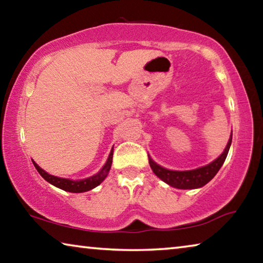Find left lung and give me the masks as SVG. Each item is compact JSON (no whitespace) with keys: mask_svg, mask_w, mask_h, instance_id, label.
I'll return each instance as SVG.
<instances>
[{"mask_svg":"<svg viewBox=\"0 0 263 263\" xmlns=\"http://www.w3.org/2000/svg\"><path fill=\"white\" fill-rule=\"evenodd\" d=\"M231 142H232V132H231V138L229 139L228 145L221 153L220 157H218L215 161L206 164V166L194 169V171H169V169L163 168L159 164L155 163L152 159L148 158L149 166L159 179H161L167 184L174 186L177 189H196L201 188L205 185L209 181H211L215 175L219 171L220 167L224 163L226 157H228Z\"/></svg>","mask_w":263,"mask_h":263,"instance_id":"8db88e82","label":"left lung"}]
</instances>
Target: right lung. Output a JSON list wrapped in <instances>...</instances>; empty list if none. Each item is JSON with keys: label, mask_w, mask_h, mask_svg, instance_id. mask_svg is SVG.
<instances>
[{"label": "right lung", "mask_w": 263, "mask_h": 263, "mask_svg": "<svg viewBox=\"0 0 263 263\" xmlns=\"http://www.w3.org/2000/svg\"><path fill=\"white\" fill-rule=\"evenodd\" d=\"M112 154H114L112 149H111L110 155L108 158V161H106V163L104 164V167L101 169L100 173H97V174L94 176L88 177V179L80 180V181H72L68 179H61V177L50 175V174H47L45 171H43V169L39 167L34 161H32V162L39 174H41L43 179H45L48 183L55 185V186H58V188H60L65 191H69V193H84V191L94 189L95 186L99 185L101 182L105 179L110 171V168H111V163H112Z\"/></svg>", "instance_id": "1"}]
</instances>
